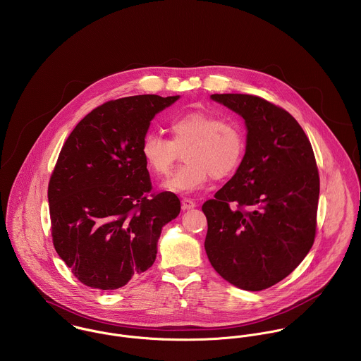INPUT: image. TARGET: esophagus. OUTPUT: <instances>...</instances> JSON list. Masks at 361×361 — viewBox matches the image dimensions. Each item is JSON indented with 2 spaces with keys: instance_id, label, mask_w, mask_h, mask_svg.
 Listing matches in <instances>:
<instances>
[{
  "instance_id": "1",
  "label": "esophagus",
  "mask_w": 361,
  "mask_h": 361,
  "mask_svg": "<svg viewBox=\"0 0 361 361\" xmlns=\"http://www.w3.org/2000/svg\"><path fill=\"white\" fill-rule=\"evenodd\" d=\"M196 203L192 200V199H182V208L183 209H190V208H195Z\"/></svg>"
}]
</instances>
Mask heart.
<instances>
[{
    "label": "heart",
    "mask_w": 361,
    "mask_h": 361,
    "mask_svg": "<svg viewBox=\"0 0 361 361\" xmlns=\"http://www.w3.org/2000/svg\"><path fill=\"white\" fill-rule=\"evenodd\" d=\"M171 140L155 132L145 135L140 153L157 176H168L185 150V164L165 182L173 193H193L204 188L209 178L232 175L242 162L246 137L242 128L219 116L190 111L172 118L168 123Z\"/></svg>",
    "instance_id": "heart-1"
}]
</instances>
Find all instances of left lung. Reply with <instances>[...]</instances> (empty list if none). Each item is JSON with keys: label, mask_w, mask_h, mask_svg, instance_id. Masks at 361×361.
<instances>
[{"label": "left lung", "mask_w": 361, "mask_h": 361, "mask_svg": "<svg viewBox=\"0 0 361 361\" xmlns=\"http://www.w3.org/2000/svg\"><path fill=\"white\" fill-rule=\"evenodd\" d=\"M243 116L236 173L202 207L207 256L229 283L262 290L286 278L314 243L319 176L309 137L282 106L252 94H212Z\"/></svg>", "instance_id": "8db88e82"}]
</instances>
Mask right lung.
<instances>
[{"label":"right lung","mask_w":361,"mask_h":361,"mask_svg":"<svg viewBox=\"0 0 361 361\" xmlns=\"http://www.w3.org/2000/svg\"><path fill=\"white\" fill-rule=\"evenodd\" d=\"M179 96L111 100L89 112L63 143L49 183L58 256L83 285L114 290L149 269L165 224L178 216L172 192H153L140 146L155 114Z\"/></svg>","instance_id":"1"}]
</instances>
